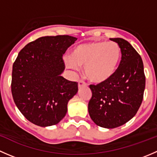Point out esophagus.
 Returning <instances> with one entry per match:
<instances>
[{"label": "esophagus", "mask_w": 157, "mask_h": 157, "mask_svg": "<svg viewBox=\"0 0 157 157\" xmlns=\"http://www.w3.org/2000/svg\"><path fill=\"white\" fill-rule=\"evenodd\" d=\"M86 83H85L83 80H79L78 81V87L79 88H80L81 86H86Z\"/></svg>", "instance_id": "34e87169"}]
</instances>
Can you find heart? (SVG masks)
<instances>
[{"mask_svg":"<svg viewBox=\"0 0 157 157\" xmlns=\"http://www.w3.org/2000/svg\"><path fill=\"white\" fill-rule=\"evenodd\" d=\"M121 57V47L115 42H90L74 47L71 57H66L64 63L67 68L74 71L84 67L89 80L102 83L114 75Z\"/></svg>","mask_w":157,"mask_h":157,"instance_id":"1","label":"heart"}]
</instances>
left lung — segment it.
I'll return each mask as SVG.
<instances>
[{
    "instance_id": "obj_1",
    "label": "left lung",
    "mask_w": 157,
    "mask_h": 157,
    "mask_svg": "<svg viewBox=\"0 0 157 157\" xmlns=\"http://www.w3.org/2000/svg\"><path fill=\"white\" fill-rule=\"evenodd\" d=\"M110 40L119 45L121 60L114 75L102 83L90 85V116L98 126L115 128L131 119L141 105L145 89L144 64L137 51L121 38Z\"/></svg>"
}]
</instances>
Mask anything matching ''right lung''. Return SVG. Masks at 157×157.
I'll return each mask as SVG.
<instances>
[{
    "label": "right lung",
    "mask_w": 157,
    "mask_h": 157,
    "mask_svg": "<svg viewBox=\"0 0 157 157\" xmlns=\"http://www.w3.org/2000/svg\"><path fill=\"white\" fill-rule=\"evenodd\" d=\"M77 39L44 36L19 52L13 65L11 92L17 108L34 124L55 125L67 114V103L78 86L61 76L65 68L62 58Z\"/></svg>",
    "instance_id": "right-lung-1"
}]
</instances>
